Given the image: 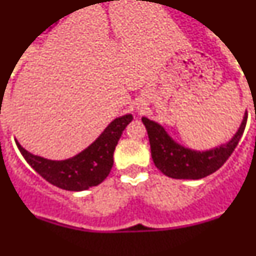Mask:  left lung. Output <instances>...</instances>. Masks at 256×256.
I'll use <instances>...</instances> for the list:
<instances>
[{
  "label": "left lung",
  "instance_id": "1",
  "mask_svg": "<svg viewBox=\"0 0 256 256\" xmlns=\"http://www.w3.org/2000/svg\"><path fill=\"white\" fill-rule=\"evenodd\" d=\"M246 122L248 112L244 116L238 132L227 144H222L214 150L200 152L180 146L169 137L162 126L148 118H142V123L148 130L151 156L156 168L165 176L177 180H200L218 170L238 144L240 138L245 130Z\"/></svg>",
  "mask_w": 256,
  "mask_h": 256
}]
</instances>
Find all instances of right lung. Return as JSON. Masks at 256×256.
I'll return each mask as SVG.
<instances>
[{"instance_id":"1","label":"right lung","mask_w":256,"mask_h":256,"mask_svg":"<svg viewBox=\"0 0 256 256\" xmlns=\"http://www.w3.org/2000/svg\"><path fill=\"white\" fill-rule=\"evenodd\" d=\"M132 119L130 114L115 119L90 148L68 160H47L28 152L18 141L16 146L32 168L51 184L66 191H83L108 177L114 164L115 146Z\"/></svg>"}]
</instances>
